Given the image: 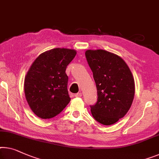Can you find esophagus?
Wrapping results in <instances>:
<instances>
[{"label":"esophagus","instance_id":"34e87169","mask_svg":"<svg viewBox=\"0 0 159 159\" xmlns=\"http://www.w3.org/2000/svg\"><path fill=\"white\" fill-rule=\"evenodd\" d=\"M82 96V93H77L75 94V97H76V98H80V97Z\"/></svg>","mask_w":159,"mask_h":159}]
</instances>
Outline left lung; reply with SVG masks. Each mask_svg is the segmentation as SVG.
I'll list each match as a JSON object with an SVG mask.
<instances>
[{
  "mask_svg": "<svg viewBox=\"0 0 159 159\" xmlns=\"http://www.w3.org/2000/svg\"><path fill=\"white\" fill-rule=\"evenodd\" d=\"M85 55L98 93L97 102L90 106L92 116L101 124L112 125L126 114L133 103L131 71L120 56L105 50H87Z\"/></svg>",
  "mask_w": 159,
  "mask_h": 159,
  "instance_id": "8db88e82",
  "label": "left lung"
}]
</instances>
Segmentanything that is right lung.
<instances>
[{
	"label": "right lung",
	"mask_w": 159,
	"mask_h": 159,
	"mask_svg": "<svg viewBox=\"0 0 159 159\" xmlns=\"http://www.w3.org/2000/svg\"><path fill=\"white\" fill-rule=\"evenodd\" d=\"M76 55L68 48H53L41 53L32 63L24 80L26 101L38 117L51 118L70 102L67 66Z\"/></svg>",
	"instance_id": "right-lung-1"
}]
</instances>
